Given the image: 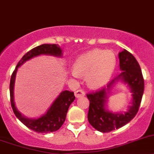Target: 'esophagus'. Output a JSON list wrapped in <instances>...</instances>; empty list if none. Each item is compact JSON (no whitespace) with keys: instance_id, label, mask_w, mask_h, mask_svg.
Instances as JSON below:
<instances>
[{"instance_id":"esophagus-1","label":"esophagus","mask_w":154,"mask_h":154,"mask_svg":"<svg viewBox=\"0 0 154 154\" xmlns=\"http://www.w3.org/2000/svg\"><path fill=\"white\" fill-rule=\"evenodd\" d=\"M85 95V93L84 92V91L82 90V89H79V90H77L75 91V96L76 97H82Z\"/></svg>"}]
</instances>
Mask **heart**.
Listing matches in <instances>:
<instances>
[{
    "mask_svg": "<svg viewBox=\"0 0 154 154\" xmlns=\"http://www.w3.org/2000/svg\"><path fill=\"white\" fill-rule=\"evenodd\" d=\"M116 57L112 51L95 49L82 55L72 69L74 76H86L88 85L93 88L104 85L115 69Z\"/></svg>",
    "mask_w": 154,
    "mask_h": 154,
    "instance_id": "heart-1",
    "label": "heart"
}]
</instances>
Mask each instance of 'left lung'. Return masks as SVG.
I'll return each instance as SVG.
<instances>
[{"instance_id":"1","label":"left lung","mask_w":154,"mask_h":154,"mask_svg":"<svg viewBox=\"0 0 154 154\" xmlns=\"http://www.w3.org/2000/svg\"><path fill=\"white\" fill-rule=\"evenodd\" d=\"M119 66L122 72L114 79L105 88L87 94L89 104L88 119L95 129L101 132H109L126 125L136 116L139 109L142 96L144 93V81L141 69L137 60L132 54L124 49L119 54ZM118 80H122L127 83L133 92V106L128 112L124 114H115L105 109L104 106L107 99L106 90Z\"/></svg>"}]
</instances>
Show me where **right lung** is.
Listing matches in <instances>:
<instances>
[{
  "label": "right lung",
  "mask_w": 154,
  "mask_h": 154,
  "mask_svg": "<svg viewBox=\"0 0 154 154\" xmlns=\"http://www.w3.org/2000/svg\"><path fill=\"white\" fill-rule=\"evenodd\" d=\"M40 54H49L53 56L60 57L62 55V50L55 44L54 45L44 44L40 46L35 47L25 54L17 63V66H16V69L10 78V103L16 116L26 127L38 133H49L59 129L65 122L69 107L75 100V95L73 92L69 91H63L57 98L56 100L53 103L52 106L50 107L46 114L41 116L40 118L34 119L26 118L22 115L17 109L14 101V87L17 69L26 60H29V59L34 57L38 56Z\"/></svg>",
  "instance_id": "1"
}]
</instances>
